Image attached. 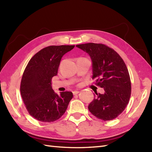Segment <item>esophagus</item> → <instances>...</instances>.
I'll list each match as a JSON object with an SVG mask.
<instances>
[{
    "instance_id": "1",
    "label": "esophagus",
    "mask_w": 152,
    "mask_h": 152,
    "mask_svg": "<svg viewBox=\"0 0 152 152\" xmlns=\"http://www.w3.org/2000/svg\"><path fill=\"white\" fill-rule=\"evenodd\" d=\"M79 91H74L73 92V94L74 95H77V94H79Z\"/></svg>"
}]
</instances>
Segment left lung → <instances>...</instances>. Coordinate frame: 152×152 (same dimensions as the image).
Here are the masks:
<instances>
[{
    "instance_id": "8db88e82",
    "label": "left lung",
    "mask_w": 152,
    "mask_h": 152,
    "mask_svg": "<svg viewBox=\"0 0 152 152\" xmlns=\"http://www.w3.org/2000/svg\"><path fill=\"white\" fill-rule=\"evenodd\" d=\"M89 55L95 84L104 94L95 93L89 110L97 118L112 120L124 111L131 95V82L125 62L118 53L104 44L89 43L76 45Z\"/></svg>"
}]
</instances>
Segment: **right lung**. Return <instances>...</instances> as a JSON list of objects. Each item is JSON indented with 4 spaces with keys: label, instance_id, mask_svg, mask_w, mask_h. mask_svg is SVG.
<instances>
[{
    "label": "right lung",
    "instance_id": "add662e5",
    "mask_svg": "<svg viewBox=\"0 0 152 152\" xmlns=\"http://www.w3.org/2000/svg\"><path fill=\"white\" fill-rule=\"evenodd\" d=\"M75 45H52L44 48L32 57L23 72L20 93L30 115L42 122H53L62 116L73 98L69 91L59 96L51 86L57 75L63 55Z\"/></svg>",
    "mask_w": 152,
    "mask_h": 152
}]
</instances>
